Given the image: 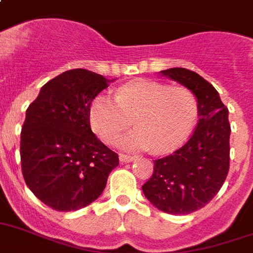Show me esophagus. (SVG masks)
<instances>
[{
  "label": "esophagus",
  "mask_w": 253,
  "mask_h": 253,
  "mask_svg": "<svg viewBox=\"0 0 253 253\" xmlns=\"http://www.w3.org/2000/svg\"><path fill=\"white\" fill-rule=\"evenodd\" d=\"M119 159L122 163H130L133 160H135V156H130V155H125V153H120L119 155Z\"/></svg>",
  "instance_id": "34e87169"
}]
</instances>
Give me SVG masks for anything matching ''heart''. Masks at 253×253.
I'll return each instance as SVG.
<instances>
[{
	"label": "heart",
	"instance_id": "obj_1",
	"mask_svg": "<svg viewBox=\"0 0 253 253\" xmlns=\"http://www.w3.org/2000/svg\"><path fill=\"white\" fill-rule=\"evenodd\" d=\"M197 116V97L189 88L144 79L122 85L115 98L98 94L89 109L90 126L101 139L114 143L134 122L137 128L120 144L157 153L179 147L191 134Z\"/></svg>",
	"mask_w": 253,
	"mask_h": 253
}]
</instances>
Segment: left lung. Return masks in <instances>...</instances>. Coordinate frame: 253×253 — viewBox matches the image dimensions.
Returning <instances> with one entry per match:
<instances>
[{
	"mask_svg": "<svg viewBox=\"0 0 253 253\" xmlns=\"http://www.w3.org/2000/svg\"><path fill=\"white\" fill-rule=\"evenodd\" d=\"M160 73L196 94L200 119L182 147L153 161L152 176L142 189L159 210L187 215L206 206L225 182L230 160L228 109L212 84L197 73L184 68Z\"/></svg>",
	"mask_w": 253,
	"mask_h": 253,
	"instance_id": "1",
	"label": "left lung"
}]
</instances>
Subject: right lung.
I'll return each mask as SVG.
<instances>
[{
  "instance_id": "1",
  "label": "right lung",
  "mask_w": 253,
  "mask_h": 253,
  "mask_svg": "<svg viewBox=\"0 0 253 253\" xmlns=\"http://www.w3.org/2000/svg\"><path fill=\"white\" fill-rule=\"evenodd\" d=\"M102 75L73 69L47 82L27 109L20 134L24 180L38 200L68 212L100 197L118 153L90 129V103L109 87Z\"/></svg>"
}]
</instances>
